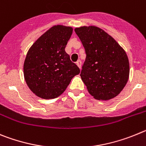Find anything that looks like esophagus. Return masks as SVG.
<instances>
[{
  "label": "esophagus",
  "mask_w": 146,
  "mask_h": 146,
  "mask_svg": "<svg viewBox=\"0 0 146 146\" xmlns=\"http://www.w3.org/2000/svg\"><path fill=\"white\" fill-rule=\"evenodd\" d=\"M76 65H77V66H78V68H79L80 69H81V62L80 61V60H78V61L77 62H76Z\"/></svg>",
  "instance_id": "esophagus-1"
}]
</instances>
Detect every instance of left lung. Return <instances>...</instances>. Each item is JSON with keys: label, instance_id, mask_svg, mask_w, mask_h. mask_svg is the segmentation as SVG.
<instances>
[{"label": "left lung", "instance_id": "left-lung-1", "mask_svg": "<svg viewBox=\"0 0 146 146\" xmlns=\"http://www.w3.org/2000/svg\"><path fill=\"white\" fill-rule=\"evenodd\" d=\"M74 31L86 52L80 76L88 92L99 100L113 99L128 81L127 53L112 36L97 26H82Z\"/></svg>", "mask_w": 146, "mask_h": 146}]
</instances>
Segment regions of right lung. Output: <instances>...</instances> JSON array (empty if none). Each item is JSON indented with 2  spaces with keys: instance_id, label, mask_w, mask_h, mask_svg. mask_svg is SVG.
Returning a JSON list of instances; mask_svg holds the SVG:
<instances>
[{
  "instance_id": "add662e5",
  "label": "right lung",
  "mask_w": 146,
  "mask_h": 146,
  "mask_svg": "<svg viewBox=\"0 0 146 146\" xmlns=\"http://www.w3.org/2000/svg\"><path fill=\"white\" fill-rule=\"evenodd\" d=\"M73 27L57 25L41 35L29 48L23 65L24 78L29 89L42 99L61 95L72 78L80 73L65 48Z\"/></svg>"
}]
</instances>
